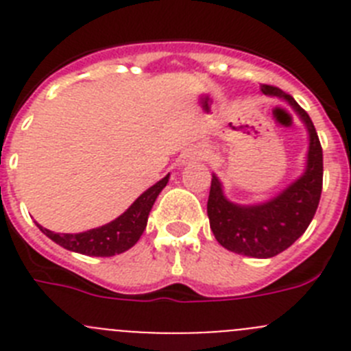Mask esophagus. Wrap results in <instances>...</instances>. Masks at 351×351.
Instances as JSON below:
<instances>
[{"label": "esophagus", "instance_id": "1", "mask_svg": "<svg viewBox=\"0 0 351 351\" xmlns=\"http://www.w3.org/2000/svg\"><path fill=\"white\" fill-rule=\"evenodd\" d=\"M202 158H204L202 151H195V153L191 154V160H202Z\"/></svg>", "mask_w": 351, "mask_h": 351}]
</instances>
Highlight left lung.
<instances>
[{
  "mask_svg": "<svg viewBox=\"0 0 351 351\" xmlns=\"http://www.w3.org/2000/svg\"><path fill=\"white\" fill-rule=\"evenodd\" d=\"M262 93L280 96L295 108L300 119L309 132L308 169L300 179L290 184L287 190L271 202L262 206L243 207L228 202L223 197L221 184L213 176L207 216L214 237L237 255L253 258H271L290 247L306 232L315 216L322 197L324 184V153L315 125L308 112L291 98L288 93L271 84L260 86Z\"/></svg>",
  "mask_w": 351,
  "mask_h": 351,
  "instance_id": "1",
  "label": "left lung"
}]
</instances>
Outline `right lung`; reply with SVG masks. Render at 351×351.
I'll return each mask as SVG.
<instances>
[{
    "label": "right lung",
    "mask_w": 351,
    "mask_h": 351,
    "mask_svg": "<svg viewBox=\"0 0 351 351\" xmlns=\"http://www.w3.org/2000/svg\"><path fill=\"white\" fill-rule=\"evenodd\" d=\"M167 182H169V176L151 186L147 191H144L119 218L100 226V228H93V230L80 232V234H54L38 225L40 230L49 239H52L56 244L63 246L64 250L75 251L80 255L114 256L125 253L130 247L135 246V243L141 239L142 232L145 230V225H147L151 207L160 191L167 186Z\"/></svg>",
    "instance_id": "obj_1"
}]
</instances>
